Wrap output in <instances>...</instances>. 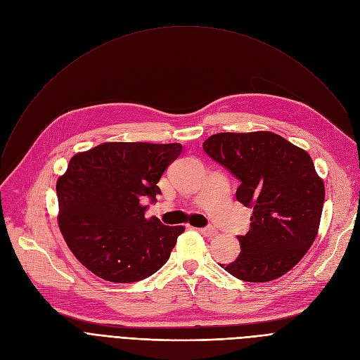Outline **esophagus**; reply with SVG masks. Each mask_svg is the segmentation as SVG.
<instances>
[{
  "label": "esophagus",
  "mask_w": 360,
  "mask_h": 360,
  "mask_svg": "<svg viewBox=\"0 0 360 360\" xmlns=\"http://www.w3.org/2000/svg\"><path fill=\"white\" fill-rule=\"evenodd\" d=\"M198 232L201 233V235H204V236H209V238H213V236H216L219 232H217V229H214L213 226H210V228H202V229H198Z\"/></svg>",
  "instance_id": "esophagus-1"
}]
</instances>
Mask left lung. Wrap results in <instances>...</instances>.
Instances as JSON below:
<instances>
[{
    "instance_id": "1",
    "label": "left lung",
    "mask_w": 360,
    "mask_h": 360,
    "mask_svg": "<svg viewBox=\"0 0 360 360\" xmlns=\"http://www.w3.org/2000/svg\"><path fill=\"white\" fill-rule=\"evenodd\" d=\"M202 148L240 181L236 198L254 209L239 257L221 267L251 283L290 271L318 235L326 198L311 156L271 131L219 132Z\"/></svg>"
}]
</instances>
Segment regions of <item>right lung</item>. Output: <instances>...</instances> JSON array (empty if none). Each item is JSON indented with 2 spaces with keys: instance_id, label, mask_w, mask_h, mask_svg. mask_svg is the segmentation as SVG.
Instances as JSON below:
<instances>
[{
  "instance_id": "add662e5",
  "label": "right lung",
  "mask_w": 360,
  "mask_h": 360,
  "mask_svg": "<svg viewBox=\"0 0 360 360\" xmlns=\"http://www.w3.org/2000/svg\"><path fill=\"white\" fill-rule=\"evenodd\" d=\"M179 143H102L74 155L56 181L58 226L70 251L98 277L132 283L167 261L184 226L146 217L143 198L156 201L165 169Z\"/></svg>"
}]
</instances>
